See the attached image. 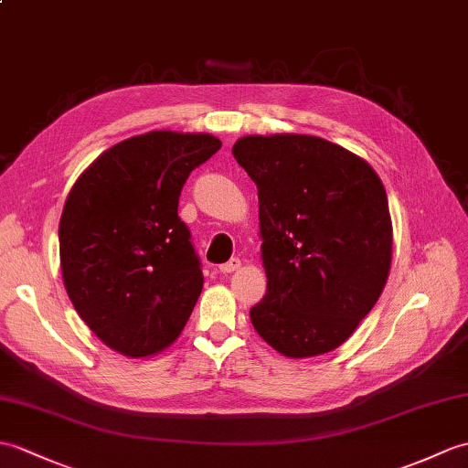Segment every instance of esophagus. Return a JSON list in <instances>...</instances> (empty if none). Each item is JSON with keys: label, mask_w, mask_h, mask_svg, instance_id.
Instances as JSON below:
<instances>
[{"label": "esophagus", "mask_w": 468, "mask_h": 468, "mask_svg": "<svg viewBox=\"0 0 468 468\" xmlns=\"http://www.w3.org/2000/svg\"><path fill=\"white\" fill-rule=\"evenodd\" d=\"M241 259L239 257H235V259H231V261H227V263H223L219 269H221V273H233V271H239L241 269Z\"/></svg>", "instance_id": "obj_1"}]
</instances>
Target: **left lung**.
Here are the masks:
<instances>
[{
  "label": "left lung",
  "instance_id": "left-lung-1",
  "mask_svg": "<svg viewBox=\"0 0 468 468\" xmlns=\"http://www.w3.org/2000/svg\"><path fill=\"white\" fill-rule=\"evenodd\" d=\"M233 155L259 191L267 292L249 311L255 331L291 358L336 349L388 279L383 181L365 159L314 135H245Z\"/></svg>",
  "mask_w": 468,
  "mask_h": 468
}]
</instances>
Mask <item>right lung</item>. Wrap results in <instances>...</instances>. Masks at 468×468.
Listing matches in <instances>:
<instances>
[{"instance_id": "right-lung-1", "label": "right lung", "mask_w": 468, "mask_h": 468, "mask_svg": "<svg viewBox=\"0 0 468 468\" xmlns=\"http://www.w3.org/2000/svg\"><path fill=\"white\" fill-rule=\"evenodd\" d=\"M219 149L209 133L149 132L103 151L71 187L59 221L63 285L110 349L151 356L189 321L203 275L177 205L189 173Z\"/></svg>"}]
</instances>
